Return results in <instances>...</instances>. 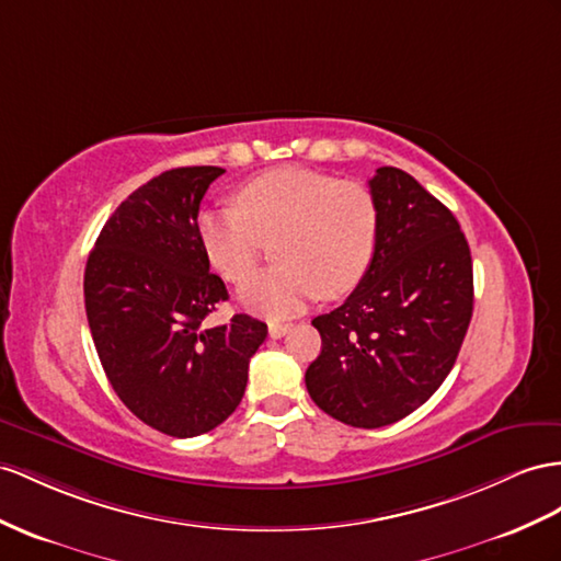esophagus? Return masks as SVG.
<instances>
[{
	"mask_svg": "<svg viewBox=\"0 0 561 561\" xmlns=\"http://www.w3.org/2000/svg\"><path fill=\"white\" fill-rule=\"evenodd\" d=\"M289 329H291L289 322H270L267 334H270V339H282L286 332H289Z\"/></svg>",
	"mask_w": 561,
	"mask_h": 561,
	"instance_id": "obj_1",
	"label": "esophagus"
}]
</instances>
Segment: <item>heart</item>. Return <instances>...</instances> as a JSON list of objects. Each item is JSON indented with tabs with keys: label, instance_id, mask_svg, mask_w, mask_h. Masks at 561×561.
<instances>
[{
	"label": "heart",
	"instance_id": "1",
	"mask_svg": "<svg viewBox=\"0 0 561 561\" xmlns=\"http://www.w3.org/2000/svg\"><path fill=\"white\" fill-rule=\"evenodd\" d=\"M379 208L367 184L318 170L282 168L241 186L237 208L204 210L196 234L210 265L241 282L275 241L277 265L239 286V300L272 320L318 296L351 294L371 263Z\"/></svg>",
	"mask_w": 561,
	"mask_h": 561
}]
</instances>
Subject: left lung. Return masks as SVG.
Wrapping results in <instances>:
<instances>
[{
    "label": "left lung",
    "mask_w": 561,
    "mask_h": 561,
    "mask_svg": "<svg viewBox=\"0 0 561 561\" xmlns=\"http://www.w3.org/2000/svg\"><path fill=\"white\" fill-rule=\"evenodd\" d=\"M369 190L375 255L343 306L312 320L322 351L306 371L314 405L357 428L403 420L438 391L473 310L471 253L455 215L391 165Z\"/></svg>",
    "instance_id": "obj_1"
}]
</instances>
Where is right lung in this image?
Segmentation results:
<instances>
[{
    "instance_id": "1",
    "label": "right lung",
    "mask_w": 561,
    "mask_h": 561,
    "mask_svg": "<svg viewBox=\"0 0 561 561\" xmlns=\"http://www.w3.org/2000/svg\"><path fill=\"white\" fill-rule=\"evenodd\" d=\"M222 168H172L141 184L106 220L84 267V310L113 391L137 420L192 438L241 403L267 324L234 314L196 234L198 206Z\"/></svg>"
}]
</instances>
